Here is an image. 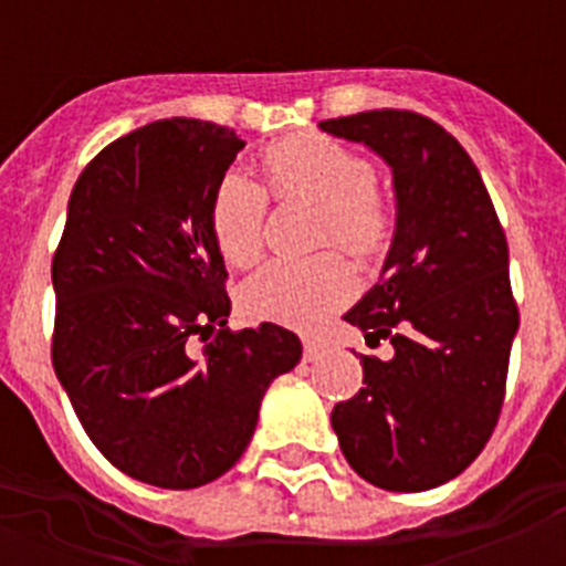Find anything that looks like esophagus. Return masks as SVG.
I'll use <instances>...</instances> for the list:
<instances>
[{"instance_id": "1", "label": "esophagus", "mask_w": 566, "mask_h": 566, "mask_svg": "<svg viewBox=\"0 0 566 566\" xmlns=\"http://www.w3.org/2000/svg\"><path fill=\"white\" fill-rule=\"evenodd\" d=\"M325 350V342L319 336H304V361H317Z\"/></svg>"}]
</instances>
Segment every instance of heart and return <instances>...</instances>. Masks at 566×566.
Here are the masks:
<instances>
[{"label":"heart","instance_id":"obj_1","mask_svg":"<svg viewBox=\"0 0 566 566\" xmlns=\"http://www.w3.org/2000/svg\"><path fill=\"white\" fill-rule=\"evenodd\" d=\"M262 175L276 199H295L319 208V247H339L356 260H375L389 249L394 213L375 191L373 161L345 142L323 134L279 139L262 150ZM268 193L241 172L216 182L208 202L213 241L232 265L256 262L265 243ZM353 268L334 251L315 260H273L241 290L249 317L312 328L353 295Z\"/></svg>","mask_w":566,"mask_h":566}]
</instances>
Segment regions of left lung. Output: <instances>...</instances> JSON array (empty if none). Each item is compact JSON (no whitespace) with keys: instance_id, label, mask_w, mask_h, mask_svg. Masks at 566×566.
Masks as SVG:
<instances>
[{"instance_id":"1","label":"left lung","mask_w":566,"mask_h":566,"mask_svg":"<svg viewBox=\"0 0 566 566\" xmlns=\"http://www.w3.org/2000/svg\"><path fill=\"white\" fill-rule=\"evenodd\" d=\"M319 128L380 153L397 188L380 282L345 315L394 356H361L364 389L334 405L331 424L375 488H438L479 458L504 408L521 323L504 227L471 156L424 114L378 108Z\"/></svg>"}]
</instances>
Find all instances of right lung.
<instances>
[{"label":"right lung","instance_id":"right-lung-1","mask_svg":"<svg viewBox=\"0 0 566 566\" xmlns=\"http://www.w3.org/2000/svg\"><path fill=\"white\" fill-rule=\"evenodd\" d=\"M241 147L188 117L119 136L78 175L51 256L56 378L98 452L156 488L230 471L268 384L301 358L282 325L227 328L208 202Z\"/></svg>","mask_w":566,"mask_h":566}]
</instances>
